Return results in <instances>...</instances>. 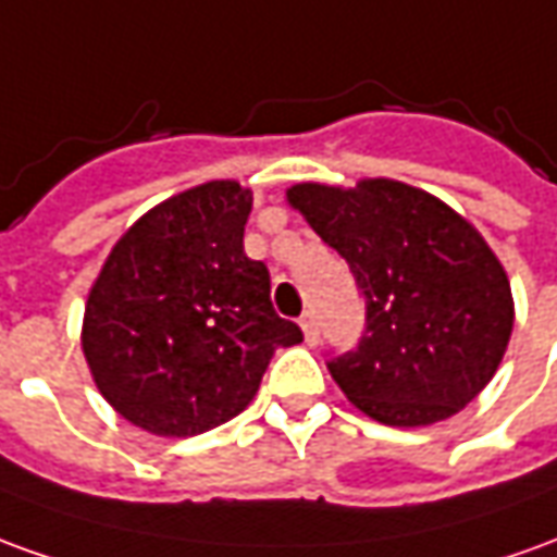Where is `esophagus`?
<instances>
[{"label": "esophagus", "mask_w": 557, "mask_h": 557, "mask_svg": "<svg viewBox=\"0 0 557 557\" xmlns=\"http://www.w3.org/2000/svg\"><path fill=\"white\" fill-rule=\"evenodd\" d=\"M301 322V332H305V341L310 346L319 344V322H317V313L313 310H305V317L298 319Z\"/></svg>", "instance_id": "34e87169"}]
</instances>
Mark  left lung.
<instances>
[{
    "label": "left lung",
    "instance_id": "obj_1",
    "mask_svg": "<svg viewBox=\"0 0 557 557\" xmlns=\"http://www.w3.org/2000/svg\"><path fill=\"white\" fill-rule=\"evenodd\" d=\"M286 201L344 256L364 295V334L329 361L346 398L383 425L455 416L488 386L512 334L495 250L446 201L388 177L295 184Z\"/></svg>",
    "mask_w": 557,
    "mask_h": 557
}]
</instances>
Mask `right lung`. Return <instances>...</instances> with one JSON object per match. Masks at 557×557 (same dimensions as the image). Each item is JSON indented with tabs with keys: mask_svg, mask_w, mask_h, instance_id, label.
<instances>
[{
	"mask_svg": "<svg viewBox=\"0 0 557 557\" xmlns=\"http://www.w3.org/2000/svg\"><path fill=\"white\" fill-rule=\"evenodd\" d=\"M252 193L208 181L150 208L108 252L81 346L102 398L157 437H196L256 398L277 346L301 329L271 307L244 252Z\"/></svg>",
	"mask_w": 557,
	"mask_h": 557,
	"instance_id": "add662e5",
	"label": "right lung"
}]
</instances>
